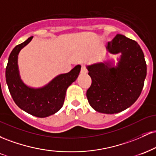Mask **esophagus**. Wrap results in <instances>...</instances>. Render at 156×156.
<instances>
[{
  "label": "esophagus",
  "mask_w": 156,
  "mask_h": 156,
  "mask_svg": "<svg viewBox=\"0 0 156 156\" xmlns=\"http://www.w3.org/2000/svg\"><path fill=\"white\" fill-rule=\"evenodd\" d=\"M87 73V67H86V66L82 65L81 69H80V73H81V74H86Z\"/></svg>",
  "instance_id": "1"
}]
</instances>
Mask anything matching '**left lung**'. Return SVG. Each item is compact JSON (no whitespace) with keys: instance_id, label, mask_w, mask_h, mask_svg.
<instances>
[{"instance_id":"left-lung-1","label":"left lung","mask_w":156,"mask_h":156,"mask_svg":"<svg viewBox=\"0 0 156 156\" xmlns=\"http://www.w3.org/2000/svg\"><path fill=\"white\" fill-rule=\"evenodd\" d=\"M107 50L121 57L116 67L109 63L88 66L92 84L87 92L89 103L104 114H117L129 108L140 95L147 75V64L136 41L117 34Z\"/></svg>"}]
</instances>
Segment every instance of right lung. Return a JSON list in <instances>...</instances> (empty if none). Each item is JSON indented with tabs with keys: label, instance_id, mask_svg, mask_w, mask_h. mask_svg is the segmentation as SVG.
<instances>
[{
	"label": "right lung",
	"instance_id": "1",
	"mask_svg": "<svg viewBox=\"0 0 156 156\" xmlns=\"http://www.w3.org/2000/svg\"><path fill=\"white\" fill-rule=\"evenodd\" d=\"M32 38L33 37H29L11 52L6 68V80L11 95L17 106L35 117H47L62 108L67 89L78 78L81 67L77 65L70 72L55 77L42 88L33 89L27 87L20 77L17 55Z\"/></svg>",
	"mask_w": 156,
	"mask_h": 156
}]
</instances>
